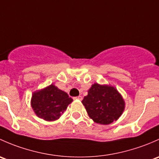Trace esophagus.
<instances>
[{
    "mask_svg": "<svg viewBox=\"0 0 159 159\" xmlns=\"http://www.w3.org/2000/svg\"><path fill=\"white\" fill-rule=\"evenodd\" d=\"M74 99H79V100H82V99H83V97H82L81 96H77V97H75Z\"/></svg>",
    "mask_w": 159,
    "mask_h": 159,
    "instance_id": "obj_1",
    "label": "esophagus"
}]
</instances>
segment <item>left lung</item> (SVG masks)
Returning a JSON list of instances; mask_svg holds the SVG:
<instances>
[{"label": "left lung", "instance_id": "left-lung-1", "mask_svg": "<svg viewBox=\"0 0 159 159\" xmlns=\"http://www.w3.org/2000/svg\"><path fill=\"white\" fill-rule=\"evenodd\" d=\"M82 102L89 117L102 125L117 120L125 108L123 99L115 88L98 83L92 86Z\"/></svg>", "mask_w": 159, "mask_h": 159}]
</instances>
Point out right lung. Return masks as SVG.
Masks as SVG:
<instances>
[{"mask_svg": "<svg viewBox=\"0 0 159 159\" xmlns=\"http://www.w3.org/2000/svg\"><path fill=\"white\" fill-rule=\"evenodd\" d=\"M73 99L54 85L33 93L31 106L38 117L47 121L58 119Z\"/></svg>", "mask_w": 159, "mask_h": 159, "instance_id": "right-lung-1", "label": "right lung"}]
</instances>
